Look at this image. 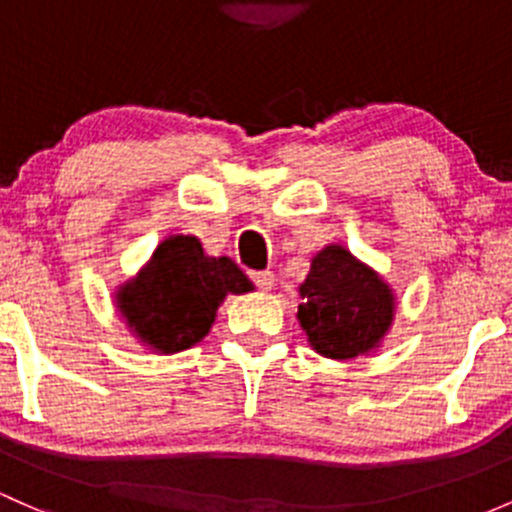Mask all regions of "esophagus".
<instances>
[{
	"label": "esophagus",
	"instance_id": "obj_1",
	"mask_svg": "<svg viewBox=\"0 0 512 512\" xmlns=\"http://www.w3.org/2000/svg\"><path fill=\"white\" fill-rule=\"evenodd\" d=\"M251 280H254L258 288H263V290H271L273 285H276V276H273V271L251 273Z\"/></svg>",
	"mask_w": 512,
	"mask_h": 512
}]
</instances>
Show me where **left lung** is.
<instances>
[{"instance_id":"obj_1","label":"left lung","mask_w":512,"mask_h":512,"mask_svg":"<svg viewBox=\"0 0 512 512\" xmlns=\"http://www.w3.org/2000/svg\"><path fill=\"white\" fill-rule=\"evenodd\" d=\"M300 295L302 329L329 359H354L371 351L393 320L388 285L342 246H327L312 258Z\"/></svg>"}]
</instances>
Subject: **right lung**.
<instances>
[{"mask_svg":"<svg viewBox=\"0 0 512 512\" xmlns=\"http://www.w3.org/2000/svg\"><path fill=\"white\" fill-rule=\"evenodd\" d=\"M251 288L232 258L205 256L195 236H170L146 271L122 288L119 307L146 344L173 354L210 332L224 295Z\"/></svg>","mask_w":512,"mask_h":512,"instance_id":"add662e5","label":"right lung"}]
</instances>
